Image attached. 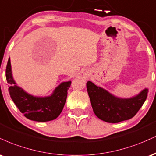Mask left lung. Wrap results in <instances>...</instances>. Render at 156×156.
<instances>
[{"instance_id": "8db88e82", "label": "left lung", "mask_w": 156, "mask_h": 156, "mask_svg": "<svg viewBox=\"0 0 156 156\" xmlns=\"http://www.w3.org/2000/svg\"><path fill=\"white\" fill-rule=\"evenodd\" d=\"M87 89L95 115L110 123H117L133 117L145 102L148 93V89H144L133 98L122 99L113 96L91 81L87 83Z\"/></svg>"}]
</instances>
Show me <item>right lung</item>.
I'll return each mask as SVG.
<instances>
[{
	"mask_svg": "<svg viewBox=\"0 0 156 156\" xmlns=\"http://www.w3.org/2000/svg\"><path fill=\"white\" fill-rule=\"evenodd\" d=\"M6 77L11 98L26 118L34 121L48 122L56 119L59 116L65 104L71 81L61 83L55 88L51 96L34 97L16 85L12 76L10 58L7 62Z\"/></svg>",
	"mask_w": 156,
	"mask_h": 156,
	"instance_id": "add662e5",
	"label": "right lung"
}]
</instances>
